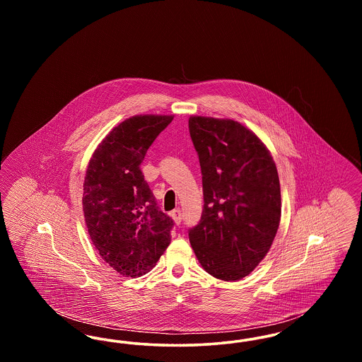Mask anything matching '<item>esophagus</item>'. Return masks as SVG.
I'll list each match as a JSON object with an SVG mask.
<instances>
[{"label": "esophagus", "instance_id": "34e87169", "mask_svg": "<svg viewBox=\"0 0 362 362\" xmlns=\"http://www.w3.org/2000/svg\"><path fill=\"white\" fill-rule=\"evenodd\" d=\"M171 217L173 218V221L176 224H180L182 223V210L180 209H175L171 211Z\"/></svg>", "mask_w": 362, "mask_h": 362}]
</instances>
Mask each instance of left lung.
I'll return each mask as SVG.
<instances>
[{"label":"left lung","mask_w":362,"mask_h":362,"mask_svg":"<svg viewBox=\"0 0 362 362\" xmlns=\"http://www.w3.org/2000/svg\"><path fill=\"white\" fill-rule=\"evenodd\" d=\"M204 189L191 247L210 276L239 281L269 252L281 220L276 163L251 130L232 119L191 117Z\"/></svg>","instance_id":"left-lung-1"}]
</instances>
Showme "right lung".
I'll use <instances>...</instances> for the list:
<instances>
[{"instance_id":"obj_1","label":"right lung","mask_w":362,"mask_h":362,"mask_svg":"<svg viewBox=\"0 0 362 362\" xmlns=\"http://www.w3.org/2000/svg\"><path fill=\"white\" fill-rule=\"evenodd\" d=\"M173 115H136L114 127L89 160L83 210L100 257L119 274L151 272L171 241L173 220L157 206L141 171Z\"/></svg>"}]
</instances>
